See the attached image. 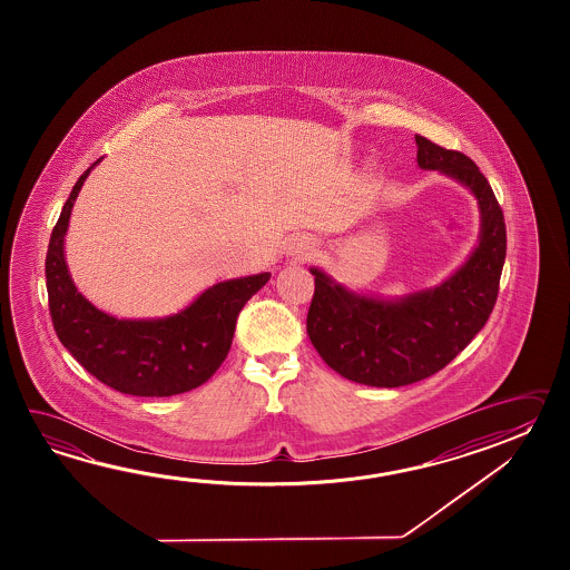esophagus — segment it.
Returning a JSON list of instances; mask_svg holds the SVG:
<instances>
[{
  "label": "esophagus",
  "mask_w": 570,
  "mask_h": 570,
  "mask_svg": "<svg viewBox=\"0 0 570 570\" xmlns=\"http://www.w3.org/2000/svg\"><path fill=\"white\" fill-rule=\"evenodd\" d=\"M315 250L314 240H309V238H299V243H297V248H295V253H299L302 256L312 255Z\"/></svg>",
  "instance_id": "esophagus-1"
}]
</instances>
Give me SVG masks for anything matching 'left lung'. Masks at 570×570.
<instances>
[{"mask_svg": "<svg viewBox=\"0 0 570 570\" xmlns=\"http://www.w3.org/2000/svg\"><path fill=\"white\" fill-rule=\"evenodd\" d=\"M417 165L464 183L479 199L483 230L471 258L436 289L381 302L334 285L317 268L307 336L338 375L371 387H403L436 375L481 332L505 263L503 209L471 158L415 136Z\"/></svg>", "mask_w": 570, "mask_h": 570, "instance_id": "8db88e82", "label": "left lung"}]
</instances>
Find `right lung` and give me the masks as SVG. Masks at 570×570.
<instances>
[{
	"label": "right lung",
	"instance_id": "right-lung-1",
	"mask_svg": "<svg viewBox=\"0 0 570 570\" xmlns=\"http://www.w3.org/2000/svg\"><path fill=\"white\" fill-rule=\"evenodd\" d=\"M99 160L75 183L50 234L47 289L55 332L77 363L120 393L169 397L191 391L226 361L238 314L271 273L218 283L165 320H118L99 312L75 287L62 253L73 202Z\"/></svg>",
	"mask_w": 570,
	"mask_h": 570
}]
</instances>
